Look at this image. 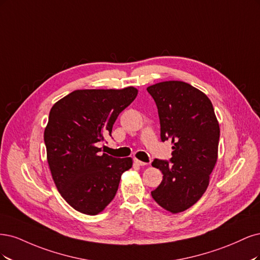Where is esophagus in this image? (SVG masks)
I'll list each match as a JSON object with an SVG mask.
<instances>
[{"label":"esophagus","mask_w":260,"mask_h":260,"mask_svg":"<svg viewBox=\"0 0 260 260\" xmlns=\"http://www.w3.org/2000/svg\"><path fill=\"white\" fill-rule=\"evenodd\" d=\"M134 162H135L137 165H139V166H144V165H147L148 163H146V162H142V161H140V160H138V158H134Z\"/></svg>","instance_id":"34e87169"}]
</instances>
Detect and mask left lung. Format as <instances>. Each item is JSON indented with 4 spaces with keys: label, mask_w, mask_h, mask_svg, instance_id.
Masks as SVG:
<instances>
[{
    "label": "left lung",
    "mask_w": 260,
    "mask_h": 260,
    "mask_svg": "<svg viewBox=\"0 0 260 260\" xmlns=\"http://www.w3.org/2000/svg\"><path fill=\"white\" fill-rule=\"evenodd\" d=\"M157 107L161 140H170V161L154 158L163 180L151 196L171 213L183 212L203 196L217 162L219 124L208 97L188 83L166 81L147 88Z\"/></svg>",
    "instance_id": "left-lung-1"
}]
</instances>
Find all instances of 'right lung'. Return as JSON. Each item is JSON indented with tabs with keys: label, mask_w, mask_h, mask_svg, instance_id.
I'll use <instances>...</instances> for the list:
<instances>
[{
	"label": "right lung",
	"mask_w": 260,
	"mask_h": 260,
	"mask_svg": "<svg viewBox=\"0 0 260 260\" xmlns=\"http://www.w3.org/2000/svg\"><path fill=\"white\" fill-rule=\"evenodd\" d=\"M138 90L78 89L52 107L44 132L47 162L55 185L75 211L97 215L115 197L131 157L100 153L97 142L110 135L119 114Z\"/></svg>",
	"instance_id": "right-lung-1"
}]
</instances>
